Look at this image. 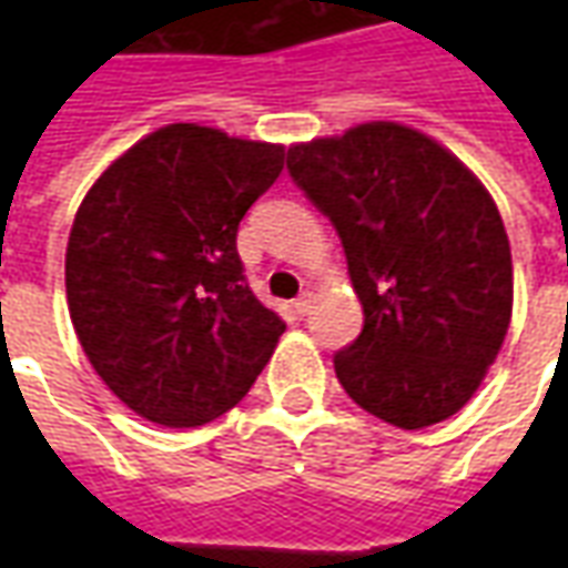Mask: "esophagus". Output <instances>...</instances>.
I'll return each instance as SVG.
<instances>
[{"label": "esophagus", "mask_w": 568, "mask_h": 568, "mask_svg": "<svg viewBox=\"0 0 568 568\" xmlns=\"http://www.w3.org/2000/svg\"><path fill=\"white\" fill-rule=\"evenodd\" d=\"M310 304H313V295H310V292H304V295H297L295 301H292V307H295V313H301V316L307 313Z\"/></svg>", "instance_id": "obj_1"}]
</instances>
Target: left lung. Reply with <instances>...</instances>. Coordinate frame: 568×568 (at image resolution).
I'll list each match as a JSON object with an SVG mask.
<instances>
[{"instance_id": "8db88e82", "label": "left lung", "mask_w": 568, "mask_h": 568, "mask_svg": "<svg viewBox=\"0 0 568 568\" xmlns=\"http://www.w3.org/2000/svg\"><path fill=\"white\" fill-rule=\"evenodd\" d=\"M288 175L334 224L365 313L334 356L346 395L398 428L453 417L511 322V246L487 187L393 121L292 145Z\"/></svg>"}]
</instances>
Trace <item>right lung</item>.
<instances>
[{"mask_svg": "<svg viewBox=\"0 0 568 568\" xmlns=\"http://www.w3.org/2000/svg\"><path fill=\"white\" fill-rule=\"evenodd\" d=\"M285 149L170 124L124 151L81 200L67 297L93 371L140 417L203 426L248 393L285 322L236 252Z\"/></svg>", "mask_w": 568, "mask_h": 568, "instance_id": "1", "label": "right lung"}]
</instances>
